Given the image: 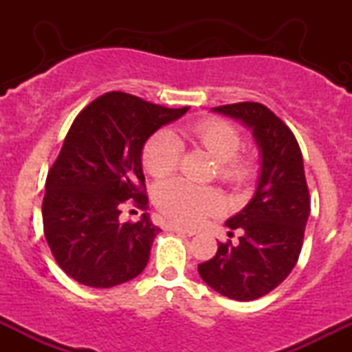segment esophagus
Instances as JSON below:
<instances>
[{
    "label": "esophagus",
    "mask_w": 352,
    "mask_h": 352,
    "mask_svg": "<svg viewBox=\"0 0 352 352\" xmlns=\"http://www.w3.org/2000/svg\"><path fill=\"white\" fill-rule=\"evenodd\" d=\"M167 228H168V230H172V232L184 233V235H187V236H192V235H195V233H197V230L180 227V225H175V223H168V225H167Z\"/></svg>",
    "instance_id": "34e87169"
}]
</instances>
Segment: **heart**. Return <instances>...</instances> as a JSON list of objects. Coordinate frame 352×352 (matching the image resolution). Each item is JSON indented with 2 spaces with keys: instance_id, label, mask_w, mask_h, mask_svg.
Segmentation results:
<instances>
[{
  "instance_id": "obj_1",
  "label": "heart",
  "mask_w": 352,
  "mask_h": 352,
  "mask_svg": "<svg viewBox=\"0 0 352 352\" xmlns=\"http://www.w3.org/2000/svg\"><path fill=\"white\" fill-rule=\"evenodd\" d=\"M182 135L204 147L217 160L218 179L225 184L243 185L254 175L253 157L238 152L241 135L232 124L221 119H204L185 129ZM179 162L180 145L170 132L159 131L148 137L142 151V164L148 175L164 179L175 172ZM153 201L165 217L180 225H197L223 208V199L218 190L184 180L157 185Z\"/></svg>"
}]
</instances>
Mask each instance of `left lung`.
I'll list each match as a JSON object with an SVG mask.
<instances>
[{
  "label": "left lung",
  "instance_id": "obj_1",
  "mask_svg": "<svg viewBox=\"0 0 352 352\" xmlns=\"http://www.w3.org/2000/svg\"><path fill=\"white\" fill-rule=\"evenodd\" d=\"M212 111L252 131L261 167L253 199L225 223L240 230V241L218 243L217 254L199 265V273L230 300L253 301L285 281L300 258L311 210L301 148L288 125L263 104H227Z\"/></svg>",
  "mask_w": 352,
  "mask_h": 352
}]
</instances>
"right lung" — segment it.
<instances>
[{"label":"right lung","mask_w":352,"mask_h":352,"mask_svg":"<svg viewBox=\"0 0 352 352\" xmlns=\"http://www.w3.org/2000/svg\"><path fill=\"white\" fill-rule=\"evenodd\" d=\"M188 107L167 109L112 91L72 122L47 172L44 236L64 273L91 288H112L144 272L160 232L148 213L122 223L124 205L147 208L144 144Z\"/></svg>","instance_id":"1"}]
</instances>
